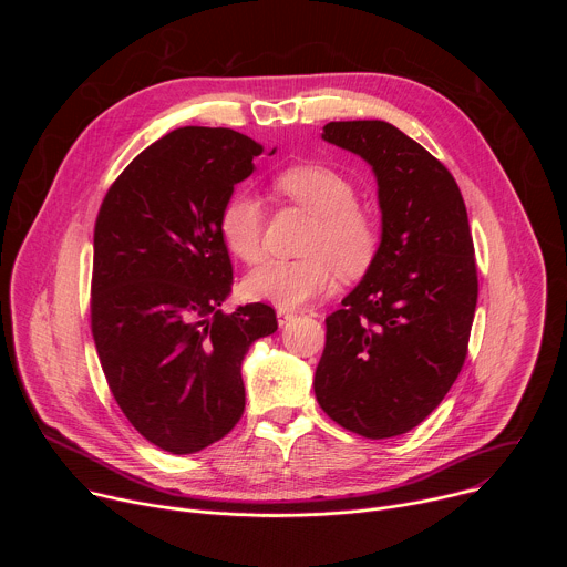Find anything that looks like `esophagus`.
<instances>
[{"instance_id":"obj_1","label":"esophagus","mask_w":567,"mask_h":567,"mask_svg":"<svg viewBox=\"0 0 567 567\" xmlns=\"http://www.w3.org/2000/svg\"><path fill=\"white\" fill-rule=\"evenodd\" d=\"M276 316H278V322H280V326H285V322H289L296 313H293V311H289V309H278V311H276Z\"/></svg>"}]
</instances>
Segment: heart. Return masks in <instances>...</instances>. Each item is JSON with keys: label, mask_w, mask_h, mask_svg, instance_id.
<instances>
[{"label": "heart", "mask_w": 567, "mask_h": 567, "mask_svg": "<svg viewBox=\"0 0 567 567\" xmlns=\"http://www.w3.org/2000/svg\"><path fill=\"white\" fill-rule=\"evenodd\" d=\"M274 190L313 215L300 245L302 258L271 260L247 278V293L280 309L300 307L332 291L337 274L357 280L379 254V224L357 204L354 184L334 168L296 164L280 171ZM219 235L228 251L247 265L265 258V208L247 190H235L219 208Z\"/></svg>", "instance_id": "b5f03b06"}]
</instances>
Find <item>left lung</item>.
Segmentation results:
<instances>
[{
  "mask_svg": "<svg viewBox=\"0 0 567 567\" xmlns=\"http://www.w3.org/2000/svg\"><path fill=\"white\" fill-rule=\"evenodd\" d=\"M322 138L372 166L383 230L377 260L326 318L313 392L339 426L394 437L440 406L468 352L477 269L466 206L442 161L385 121H334Z\"/></svg>",
  "mask_w": 567,
  "mask_h": 567,
  "instance_id": "8db88e82",
  "label": "left lung"
}]
</instances>
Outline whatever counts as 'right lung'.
<instances>
[{"label":"right lung","mask_w":567,"mask_h":567,"mask_svg":"<svg viewBox=\"0 0 567 567\" xmlns=\"http://www.w3.org/2000/svg\"><path fill=\"white\" fill-rule=\"evenodd\" d=\"M260 152L228 127H179L116 177L96 217V352L127 422L175 455L233 431L245 413L241 359L278 330L265 302L219 309L233 282L219 208Z\"/></svg>","instance_id":"right-lung-1"}]
</instances>
